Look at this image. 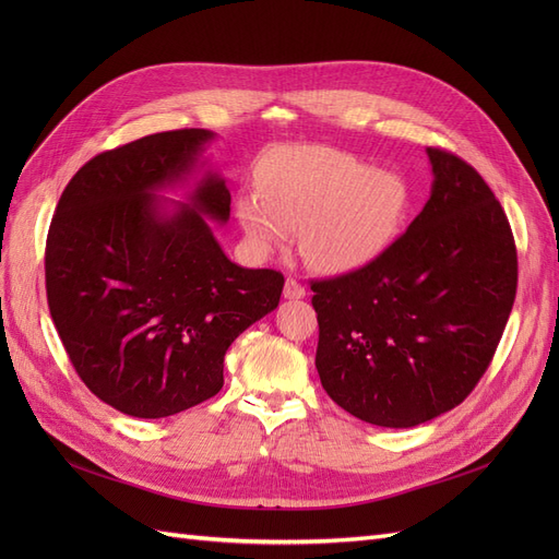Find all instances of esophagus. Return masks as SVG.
Segmentation results:
<instances>
[{
  "label": "esophagus",
  "instance_id": "esophagus-1",
  "mask_svg": "<svg viewBox=\"0 0 559 559\" xmlns=\"http://www.w3.org/2000/svg\"><path fill=\"white\" fill-rule=\"evenodd\" d=\"M306 296V286H302L300 282H296V280H286L284 282V298H289V300H298V298H302Z\"/></svg>",
  "mask_w": 559,
  "mask_h": 559
}]
</instances>
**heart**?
<instances>
[{"label":"heart","instance_id":"obj_1","mask_svg":"<svg viewBox=\"0 0 559 559\" xmlns=\"http://www.w3.org/2000/svg\"><path fill=\"white\" fill-rule=\"evenodd\" d=\"M261 189L238 200L251 245L270 251L300 230L302 257L324 273H349L376 261L394 242L408 210V186L370 170L343 151L294 146L263 167Z\"/></svg>","mask_w":559,"mask_h":559}]
</instances>
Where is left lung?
Returning a JSON list of instances; mask_svg holds the SVG:
<instances>
[{
  "label": "left lung",
  "instance_id": "8db88e82",
  "mask_svg": "<svg viewBox=\"0 0 559 559\" xmlns=\"http://www.w3.org/2000/svg\"><path fill=\"white\" fill-rule=\"evenodd\" d=\"M433 186L376 261L312 280L317 373L368 425L408 429L460 405L492 361L518 289L509 218L473 167L427 148Z\"/></svg>",
  "mask_w": 559,
  "mask_h": 559
}]
</instances>
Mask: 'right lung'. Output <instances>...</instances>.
<instances>
[{
  "label": "right lung",
  "instance_id": "add662e5",
  "mask_svg": "<svg viewBox=\"0 0 559 559\" xmlns=\"http://www.w3.org/2000/svg\"><path fill=\"white\" fill-rule=\"evenodd\" d=\"M214 132H156L91 158L67 183L46 238V296L79 378L111 408L158 419L224 386V357L273 312L284 275L235 265L207 216L230 191L207 173L189 205L156 191L193 173Z\"/></svg>",
  "mask_w": 559,
  "mask_h": 559
}]
</instances>
